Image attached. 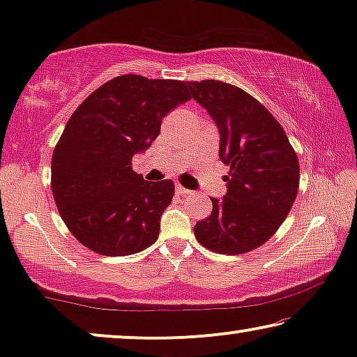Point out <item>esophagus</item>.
Listing matches in <instances>:
<instances>
[{
	"label": "esophagus",
	"instance_id": "esophagus-1",
	"mask_svg": "<svg viewBox=\"0 0 357 357\" xmlns=\"http://www.w3.org/2000/svg\"><path fill=\"white\" fill-rule=\"evenodd\" d=\"M175 192H177L178 195H190V190L182 187V185H180V183L175 185Z\"/></svg>",
	"mask_w": 357,
	"mask_h": 357
}]
</instances>
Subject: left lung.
I'll list each match as a JSON object with an SVG mask.
<instances>
[{"instance_id": "obj_1", "label": "left lung", "mask_w": 357, "mask_h": 357, "mask_svg": "<svg viewBox=\"0 0 357 357\" xmlns=\"http://www.w3.org/2000/svg\"><path fill=\"white\" fill-rule=\"evenodd\" d=\"M192 97L216 123L227 193L193 227L203 247L222 255L255 250L289 214L299 190V159L282 126L260 102L222 81H190Z\"/></svg>"}]
</instances>
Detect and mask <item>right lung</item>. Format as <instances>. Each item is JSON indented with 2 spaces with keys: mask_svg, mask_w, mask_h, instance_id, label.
Wrapping results in <instances>:
<instances>
[{
  "mask_svg": "<svg viewBox=\"0 0 357 357\" xmlns=\"http://www.w3.org/2000/svg\"><path fill=\"white\" fill-rule=\"evenodd\" d=\"M192 99L188 84L114 77L70 116L52 155V192L73 236L107 257L133 255L158 241L172 180L148 182L131 167L170 110Z\"/></svg>",
  "mask_w": 357,
  "mask_h": 357,
  "instance_id": "1",
  "label": "right lung"
}]
</instances>
